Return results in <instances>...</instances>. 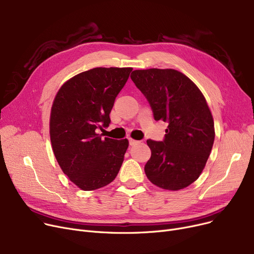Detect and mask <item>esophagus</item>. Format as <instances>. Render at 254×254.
Masks as SVG:
<instances>
[{
	"mask_svg": "<svg viewBox=\"0 0 254 254\" xmlns=\"http://www.w3.org/2000/svg\"><path fill=\"white\" fill-rule=\"evenodd\" d=\"M128 141H129V145H130V146H134V145L140 143V141H137V140L132 139V138H128Z\"/></svg>",
	"mask_w": 254,
	"mask_h": 254,
	"instance_id": "esophagus-1",
	"label": "esophagus"
}]
</instances>
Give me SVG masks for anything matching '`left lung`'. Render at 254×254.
Listing matches in <instances>:
<instances>
[{
    "instance_id": "obj_1",
    "label": "left lung",
    "mask_w": 254,
    "mask_h": 254,
    "mask_svg": "<svg viewBox=\"0 0 254 254\" xmlns=\"http://www.w3.org/2000/svg\"><path fill=\"white\" fill-rule=\"evenodd\" d=\"M131 74L154 119L169 124L163 142L147 140L151 156L145 174L163 190L188 188L202 174L214 143V120L207 101L194 82L177 70L153 68Z\"/></svg>"
}]
</instances>
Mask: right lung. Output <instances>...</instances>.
Wrapping results in <instances>:
<instances>
[{
    "instance_id": "obj_1",
    "label": "right lung",
    "mask_w": 254,
    "mask_h": 254,
    "mask_svg": "<svg viewBox=\"0 0 254 254\" xmlns=\"http://www.w3.org/2000/svg\"><path fill=\"white\" fill-rule=\"evenodd\" d=\"M132 68H93L70 78L53 100L49 134L64 174L82 190L111 183L123 165L128 140L102 138L115 98Z\"/></svg>"
}]
</instances>
